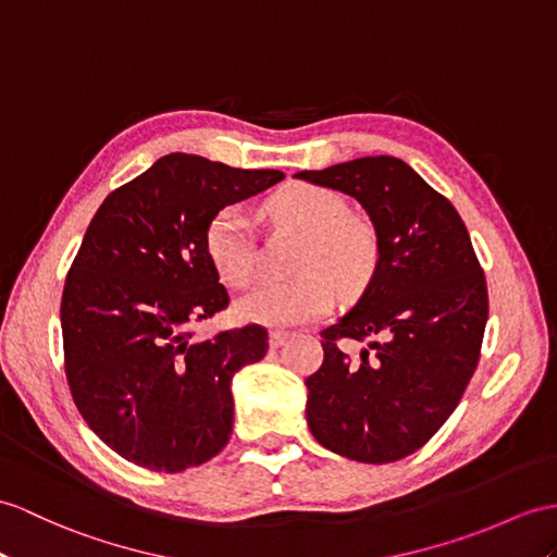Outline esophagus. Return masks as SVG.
<instances>
[{"mask_svg":"<svg viewBox=\"0 0 557 557\" xmlns=\"http://www.w3.org/2000/svg\"><path fill=\"white\" fill-rule=\"evenodd\" d=\"M288 337H290V333H286V331H271V333H269V347H271V349L283 347V345H286Z\"/></svg>","mask_w":557,"mask_h":557,"instance_id":"esophagus-1","label":"esophagus"}]
</instances>
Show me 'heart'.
Here are the masks:
<instances>
[{"mask_svg":"<svg viewBox=\"0 0 557 557\" xmlns=\"http://www.w3.org/2000/svg\"><path fill=\"white\" fill-rule=\"evenodd\" d=\"M267 212L278 224L305 234L288 283H269L238 297L236 314L262 325H300L319 321L333 307V288L357 295L369 283L375 260V236L366 224L349 220L347 200L319 184H288L267 200ZM212 267L232 286L257 278V248L250 222L238 208H222L206 228Z\"/></svg>","mask_w":557,"mask_h":557,"instance_id":"b5f03b06","label":"heart"}]
</instances>
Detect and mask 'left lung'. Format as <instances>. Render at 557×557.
I'll return each mask as SVG.
<instances>
[{
    "instance_id": "left-lung-1",
    "label": "left lung",
    "mask_w": 557,
    "mask_h": 557,
    "mask_svg": "<svg viewBox=\"0 0 557 557\" xmlns=\"http://www.w3.org/2000/svg\"><path fill=\"white\" fill-rule=\"evenodd\" d=\"M295 180L355 198L377 248L357 305L321 333L323 363L305 381L307 425L333 454L399 460L454 413L480 361L490 300L468 228L449 200L392 156L305 170ZM341 336L372 337L361 362L336 347Z\"/></svg>"
}]
</instances>
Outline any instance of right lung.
<instances>
[{"mask_svg":"<svg viewBox=\"0 0 557 557\" xmlns=\"http://www.w3.org/2000/svg\"><path fill=\"white\" fill-rule=\"evenodd\" d=\"M283 176L170 153L94 214L61 300L65 375L94 435L132 463L182 472L232 437V381L269 345L260 325L191 343L228 305L206 228Z\"/></svg>","mask_w":557,"mask_h":557,"instance_id":"1","label":"right lung"}]
</instances>
